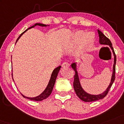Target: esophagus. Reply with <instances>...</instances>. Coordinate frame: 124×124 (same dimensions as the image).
<instances>
[{"label":"esophagus","instance_id":"esophagus-1","mask_svg":"<svg viewBox=\"0 0 124 124\" xmlns=\"http://www.w3.org/2000/svg\"><path fill=\"white\" fill-rule=\"evenodd\" d=\"M62 66L63 68H68V67H69L70 65L69 63H68V62H64V63H63V64H62Z\"/></svg>","mask_w":124,"mask_h":124}]
</instances>
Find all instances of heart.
<instances>
[{
    "label": "heart",
    "mask_w": 124,
    "mask_h": 124,
    "mask_svg": "<svg viewBox=\"0 0 124 124\" xmlns=\"http://www.w3.org/2000/svg\"><path fill=\"white\" fill-rule=\"evenodd\" d=\"M84 33V31H78L72 36V38L68 46H73L79 44V51H84L92 44L95 39V34L92 32Z\"/></svg>",
    "instance_id": "b5f03b06"
}]
</instances>
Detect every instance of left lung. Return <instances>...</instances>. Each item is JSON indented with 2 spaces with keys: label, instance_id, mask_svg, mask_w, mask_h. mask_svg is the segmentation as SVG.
<instances>
[{
  "label": "left lung",
  "instance_id": "8db88e82",
  "mask_svg": "<svg viewBox=\"0 0 124 124\" xmlns=\"http://www.w3.org/2000/svg\"><path fill=\"white\" fill-rule=\"evenodd\" d=\"M98 34H99V44H102V45L108 46L110 47V48H111V50H112L113 55H114V64H113V66L112 75H111V80H110V84L108 85V87L107 88L105 91L102 92V93H100V94L98 95L91 94V93L86 92L83 88V87H82L81 83H80V78H79L78 73V71H77V62H74V63H73L71 64V68L74 70V71H75V75H74V80L73 83L74 89L76 93L78 98L83 101H84V102H93V101H98V100L102 99L103 98H105L106 96L107 93H108L110 87L112 85L113 82H114L115 80L116 56V54H115L114 49H113L112 47V44H111V42L110 41V40L106 36H105V35L101 31H100L98 29Z\"/></svg>",
  "mask_w": 124,
  "mask_h": 124
}]
</instances>
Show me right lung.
<instances>
[{
  "mask_svg": "<svg viewBox=\"0 0 124 124\" xmlns=\"http://www.w3.org/2000/svg\"><path fill=\"white\" fill-rule=\"evenodd\" d=\"M38 26H45V27H46V26H49V25H48L43 24V23H35V25H33L32 26H31V27L29 28H28V29L26 30H25V31L23 33H22L21 34V35L19 36L18 37V38L17 39V41H16V43L17 42L18 40H19V39L21 37V36L23 35V34L25 32H26L28 29H31V28H34L35 26H38ZM11 63H12V61H11ZM61 68V66H59L57 67V68H56L53 71L51 75L50 81H49L48 83V85H47V86H46V89H44V91H43L42 93H40L39 95H38V96H37L36 97H33V98H31V97H27L26 96H24V95H23V94H22L21 93V94L22 95V96H23V98H26V99H30V100H32V101H43V100H44V99H46V98H47L48 97L50 96L51 93L52 91H53V89L55 83L56 78V77H57L58 73H59V70H60ZM12 77H13V81H14V79H13V74H12Z\"/></svg>",
  "mask_w": 124,
  "mask_h": 124,
  "instance_id": "1",
  "label": "right lung"
}]
</instances>
